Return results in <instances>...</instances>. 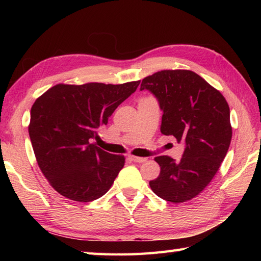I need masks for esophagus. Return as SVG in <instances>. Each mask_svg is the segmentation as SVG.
<instances>
[{
	"label": "esophagus",
	"mask_w": 261,
	"mask_h": 261,
	"mask_svg": "<svg viewBox=\"0 0 261 261\" xmlns=\"http://www.w3.org/2000/svg\"><path fill=\"white\" fill-rule=\"evenodd\" d=\"M129 158L132 160V162H135V163H145V162H147V158H142V157L130 156Z\"/></svg>",
	"instance_id": "1"
}]
</instances>
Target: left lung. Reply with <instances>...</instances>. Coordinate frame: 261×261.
<instances>
[{"instance_id":"left-lung-1","label":"left lung","mask_w":261,"mask_h":261,"mask_svg":"<svg viewBox=\"0 0 261 261\" xmlns=\"http://www.w3.org/2000/svg\"><path fill=\"white\" fill-rule=\"evenodd\" d=\"M163 111L160 131L185 143L179 162L168 156L154 160L160 174L149 181L152 192L171 203L197 196L213 179L231 142L230 109L224 96L192 70H162L141 82Z\"/></svg>"}]
</instances>
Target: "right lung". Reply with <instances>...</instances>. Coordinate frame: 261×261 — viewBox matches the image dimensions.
I'll list each match as a JSON object with an SVG mask.
<instances>
[{
  "label": "right lung",
  "instance_id": "add662e5",
  "mask_svg": "<svg viewBox=\"0 0 261 261\" xmlns=\"http://www.w3.org/2000/svg\"><path fill=\"white\" fill-rule=\"evenodd\" d=\"M139 84H57L33 103L29 124L33 151L39 168L60 195L92 202L112 186L125 159L90 141Z\"/></svg>",
  "mask_w": 261,
  "mask_h": 261
}]
</instances>
